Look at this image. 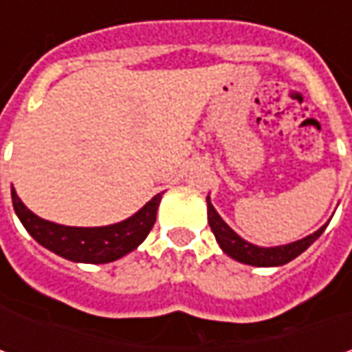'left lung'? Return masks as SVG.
<instances>
[{
    "instance_id": "1",
    "label": "left lung",
    "mask_w": 352,
    "mask_h": 352,
    "mask_svg": "<svg viewBox=\"0 0 352 352\" xmlns=\"http://www.w3.org/2000/svg\"><path fill=\"white\" fill-rule=\"evenodd\" d=\"M208 221H210L211 231L217 239L219 247L239 263L252 264V266H282V264L290 263L298 254H302L325 231V225H323L314 235L305 236V239L296 241V243H290V245H284V247H272V249L254 247V245L247 243L245 239H241L229 225L225 223L223 219L219 217V213L215 211V208L211 206L210 197H208Z\"/></svg>"
}]
</instances>
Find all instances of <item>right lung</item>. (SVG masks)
Instances as JSON below:
<instances>
[{
    "instance_id": "obj_1",
    "label": "right lung",
    "mask_w": 352,
    "mask_h": 352,
    "mask_svg": "<svg viewBox=\"0 0 352 352\" xmlns=\"http://www.w3.org/2000/svg\"><path fill=\"white\" fill-rule=\"evenodd\" d=\"M160 197L162 194H156L139 213L121 223L107 227H66L36 217L23 206L15 190H11L15 213L36 243L68 261L89 264L113 263L137 249L155 225Z\"/></svg>"
}]
</instances>
